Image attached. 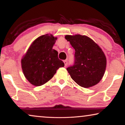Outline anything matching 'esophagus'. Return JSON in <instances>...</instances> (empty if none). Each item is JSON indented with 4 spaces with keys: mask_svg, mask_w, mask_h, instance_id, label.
I'll use <instances>...</instances> for the list:
<instances>
[{
    "mask_svg": "<svg viewBox=\"0 0 125 125\" xmlns=\"http://www.w3.org/2000/svg\"><path fill=\"white\" fill-rule=\"evenodd\" d=\"M64 64H65V66H67V64H68L67 61H66V60H64Z\"/></svg>",
    "mask_w": 125,
    "mask_h": 125,
    "instance_id": "1",
    "label": "esophagus"
}]
</instances>
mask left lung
<instances>
[{
	"label": "left lung",
	"instance_id": "obj_1",
	"mask_svg": "<svg viewBox=\"0 0 125 125\" xmlns=\"http://www.w3.org/2000/svg\"><path fill=\"white\" fill-rule=\"evenodd\" d=\"M65 38L75 50L74 64L66 68L71 78L83 88L97 84L106 66V58L101 48L85 35H66Z\"/></svg>",
	"mask_w": 125,
	"mask_h": 125
}]
</instances>
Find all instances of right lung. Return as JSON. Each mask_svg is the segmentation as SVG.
Returning a JSON list of instances; mask_svg holds the SVG:
<instances>
[{"label":"right lung","instance_id":"right-lung-1","mask_svg":"<svg viewBox=\"0 0 125 125\" xmlns=\"http://www.w3.org/2000/svg\"><path fill=\"white\" fill-rule=\"evenodd\" d=\"M57 37L42 35L32 42L21 63L24 76L35 86L44 85L52 78L64 63L58 58L57 51L52 49Z\"/></svg>","mask_w":125,"mask_h":125}]
</instances>
